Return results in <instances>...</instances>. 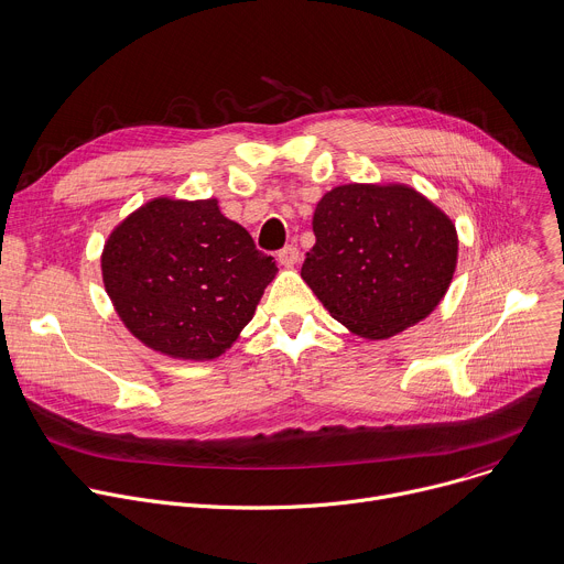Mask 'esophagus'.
<instances>
[{
  "label": "esophagus",
  "mask_w": 564,
  "mask_h": 564,
  "mask_svg": "<svg viewBox=\"0 0 564 564\" xmlns=\"http://www.w3.org/2000/svg\"><path fill=\"white\" fill-rule=\"evenodd\" d=\"M278 260H280L282 267H295V264L300 262V251H297V247H293V245L284 247V249L278 253Z\"/></svg>",
  "instance_id": "34e87169"
}]
</instances>
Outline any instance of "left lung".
<instances>
[{
    "label": "left lung",
    "instance_id": "8db88e82",
    "mask_svg": "<svg viewBox=\"0 0 564 564\" xmlns=\"http://www.w3.org/2000/svg\"><path fill=\"white\" fill-rule=\"evenodd\" d=\"M302 280L324 308L367 340L424 319L458 262L456 224L404 184H345L313 213Z\"/></svg>",
    "mask_w": 564,
    "mask_h": 564
}]
</instances>
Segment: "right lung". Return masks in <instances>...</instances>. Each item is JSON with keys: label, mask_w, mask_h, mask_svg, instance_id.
<instances>
[{"label": "right lung", "mask_w": 564, "mask_h": 564, "mask_svg": "<svg viewBox=\"0 0 564 564\" xmlns=\"http://www.w3.org/2000/svg\"><path fill=\"white\" fill-rule=\"evenodd\" d=\"M275 273V260L217 199L158 197L131 213L101 253L106 293L127 328L182 360L227 351Z\"/></svg>", "instance_id": "obj_1"}]
</instances>
